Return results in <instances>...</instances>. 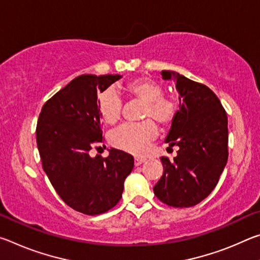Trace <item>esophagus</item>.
I'll return each mask as SVG.
<instances>
[{"instance_id": "esophagus-1", "label": "esophagus", "mask_w": 260, "mask_h": 260, "mask_svg": "<svg viewBox=\"0 0 260 260\" xmlns=\"http://www.w3.org/2000/svg\"><path fill=\"white\" fill-rule=\"evenodd\" d=\"M146 160H147L146 158L136 157V158H135V160H134V162H135V166H139V165H141V164H143V162L146 161Z\"/></svg>"}]
</instances>
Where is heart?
Segmentation results:
<instances>
[{
    "mask_svg": "<svg viewBox=\"0 0 260 260\" xmlns=\"http://www.w3.org/2000/svg\"><path fill=\"white\" fill-rule=\"evenodd\" d=\"M124 90L129 96L144 102L141 118L146 119L139 124H126L110 134L112 147L132 155H143L149 144L156 139L158 128L156 120L161 126L172 124L178 112V104L172 98L162 95V87L150 78H138L128 81ZM122 103L113 88H108L98 94V111L105 124L114 125L119 121Z\"/></svg>",
    "mask_w": 260,
    "mask_h": 260,
    "instance_id": "obj_1",
    "label": "heart"
}]
</instances>
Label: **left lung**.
Returning a JSON list of instances; mask_svg holds the SVG:
<instances>
[{"label": "left lung", "instance_id": "left-lung-1", "mask_svg": "<svg viewBox=\"0 0 260 260\" xmlns=\"http://www.w3.org/2000/svg\"><path fill=\"white\" fill-rule=\"evenodd\" d=\"M175 81L179 110L165 142L179 147L177 157H161L164 173L155 187L157 199L173 208H189L210 195L228 159V119L212 90L174 71H161Z\"/></svg>", "mask_w": 260, "mask_h": 260}]
</instances>
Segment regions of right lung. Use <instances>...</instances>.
Masks as SVG:
<instances>
[{
    "instance_id": "add662e5",
    "label": "right lung",
    "mask_w": 260,
    "mask_h": 260,
    "mask_svg": "<svg viewBox=\"0 0 260 260\" xmlns=\"http://www.w3.org/2000/svg\"><path fill=\"white\" fill-rule=\"evenodd\" d=\"M119 74H82L42 107L37 144L52 187L70 208L88 215L112 209L121 199L124 181L134 166L129 153L110 149L109 156H90L103 142L98 93L119 80Z\"/></svg>"
}]
</instances>
